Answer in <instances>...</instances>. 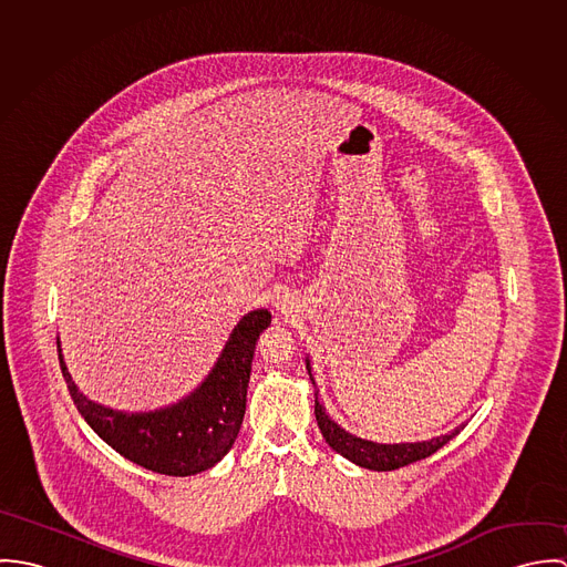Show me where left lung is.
Returning <instances> with one entry per match:
<instances>
[{"label":"left lung","instance_id":"left-lung-1","mask_svg":"<svg viewBox=\"0 0 567 567\" xmlns=\"http://www.w3.org/2000/svg\"><path fill=\"white\" fill-rule=\"evenodd\" d=\"M306 369H308L310 380L315 384L310 358H306ZM315 414H317L319 427L323 432L324 443L333 452H338L347 461L355 463L358 467L373 470V472H393V470H400V467H405L410 463H416L421 458H427L436 450H441L445 443H450L463 427L461 425V427L452 430L450 434H441L436 439L419 441V443H375V441H367V439H360V436L347 432L344 427H340L324 412V405L319 402V391H315Z\"/></svg>","mask_w":567,"mask_h":567}]
</instances>
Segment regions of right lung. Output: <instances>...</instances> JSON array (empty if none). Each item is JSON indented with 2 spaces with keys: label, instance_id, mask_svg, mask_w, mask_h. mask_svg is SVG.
I'll use <instances>...</instances> for the list:
<instances>
[{
  "label": "right lung",
  "instance_id": "obj_1",
  "mask_svg": "<svg viewBox=\"0 0 567 567\" xmlns=\"http://www.w3.org/2000/svg\"><path fill=\"white\" fill-rule=\"evenodd\" d=\"M268 324V310L248 312L229 333L225 349L200 386L176 404L148 412H124L89 400L68 371L59 338L56 347L70 395L104 443L151 472L194 476L223 461L238 439L255 342Z\"/></svg>",
  "mask_w": 567,
  "mask_h": 567
}]
</instances>
